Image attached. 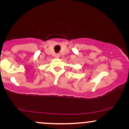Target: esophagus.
I'll use <instances>...</instances> for the list:
<instances>
[{"label":"esophagus","instance_id":"esophagus-1","mask_svg":"<svg viewBox=\"0 0 129 129\" xmlns=\"http://www.w3.org/2000/svg\"><path fill=\"white\" fill-rule=\"evenodd\" d=\"M59 56H60V55L59 54H55V57H56V58H59Z\"/></svg>","mask_w":129,"mask_h":129}]
</instances>
